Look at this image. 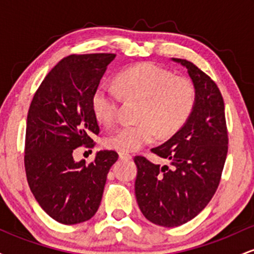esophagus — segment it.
Here are the masks:
<instances>
[{"instance_id": "esophagus-1", "label": "esophagus", "mask_w": 254, "mask_h": 254, "mask_svg": "<svg viewBox=\"0 0 254 254\" xmlns=\"http://www.w3.org/2000/svg\"><path fill=\"white\" fill-rule=\"evenodd\" d=\"M119 157H121L122 160H131L132 159V155H131V154L123 153V151H121V153H119Z\"/></svg>"}]
</instances>
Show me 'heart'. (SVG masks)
Listing matches in <instances>:
<instances>
[{
  "mask_svg": "<svg viewBox=\"0 0 254 254\" xmlns=\"http://www.w3.org/2000/svg\"><path fill=\"white\" fill-rule=\"evenodd\" d=\"M116 87L100 84L92 97V109L101 123L110 125L118 117L122 95L141 99L135 124H124L105 137L110 149L130 153L151 143L159 133L173 136L188 123L197 103V88L191 78L176 76L170 69L139 63L116 76Z\"/></svg>",
  "mask_w": 254,
  "mask_h": 254,
  "instance_id": "heart-1",
  "label": "heart"
}]
</instances>
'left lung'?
Returning <instances> with one entry per match:
<instances>
[{"instance_id": "left-lung-1", "label": "left lung", "mask_w": 254, "mask_h": 254, "mask_svg": "<svg viewBox=\"0 0 254 254\" xmlns=\"http://www.w3.org/2000/svg\"><path fill=\"white\" fill-rule=\"evenodd\" d=\"M196 84L197 103L190 119L151 153L170 166L135 156V193L142 214L162 227H178L196 217L216 192L228 151L224 101L217 84L193 63L182 58Z\"/></svg>"}]
</instances>
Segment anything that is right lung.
<instances>
[{
  "mask_svg": "<svg viewBox=\"0 0 254 254\" xmlns=\"http://www.w3.org/2000/svg\"><path fill=\"white\" fill-rule=\"evenodd\" d=\"M115 54L70 55L49 71L28 110L25 171L43 210L57 222L76 224L95 215L115 150H100L95 160L74 161L78 147L93 148L99 135L92 97Z\"/></svg>",
  "mask_w": 254,
  "mask_h": 254,
  "instance_id": "1",
  "label": "right lung"
}]
</instances>
